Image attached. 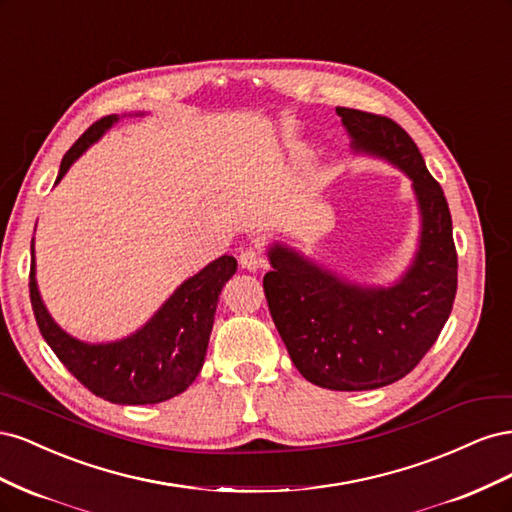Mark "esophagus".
I'll return each mask as SVG.
<instances>
[{
	"label": "esophagus",
	"instance_id": "obj_1",
	"mask_svg": "<svg viewBox=\"0 0 512 512\" xmlns=\"http://www.w3.org/2000/svg\"><path fill=\"white\" fill-rule=\"evenodd\" d=\"M239 262H241V267L247 269V271L267 269V258L262 256V252L256 250V247H245V250L239 256Z\"/></svg>",
	"mask_w": 512,
	"mask_h": 512
}]
</instances>
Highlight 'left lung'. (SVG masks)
I'll return each instance as SVG.
<instances>
[{
	"label": "left lung",
	"mask_w": 512,
	"mask_h": 512,
	"mask_svg": "<svg viewBox=\"0 0 512 512\" xmlns=\"http://www.w3.org/2000/svg\"><path fill=\"white\" fill-rule=\"evenodd\" d=\"M352 147L386 158L412 179L421 245L391 288H361L273 245L262 280L269 312L301 376L331 391H369L408 376L451 316L457 292L453 220L410 134L384 115L337 106Z\"/></svg>",
	"instance_id": "1"
}]
</instances>
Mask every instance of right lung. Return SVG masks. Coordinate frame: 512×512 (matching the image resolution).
<instances>
[{
  "label": "right lung",
  "mask_w": 512,
  "mask_h": 512,
  "mask_svg": "<svg viewBox=\"0 0 512 512\" xmlns=\"http://www.w3.org/2000/svg\"><path fill=\"white\" fill-rule=\"evenodd\" d=\"M117 119V115H106L91 123L61 160L57 181ZM34 269L32 260L29 299L38 329L57 359L94 395L111 404L145 406L183 393L203 369L215 307L224 284L237 271V260L232 256L213 260L183 282L141 331L113 344H85L61 331L40 299Z\"/></svg>",
  "instance_id": "add662e5"
}]
</instances>
